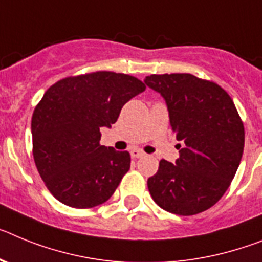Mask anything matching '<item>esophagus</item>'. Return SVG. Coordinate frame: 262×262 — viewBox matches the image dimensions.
<instances>
[{
    "instance_id": "34e87169",
    "label": "esophagus",
    "mask_w": 262,
    "mask_h": 262,
    "mask_svg": "<svg viewBox=\"0 0 262 262\" xmlns=\"http://www.w3.org/2000/svg\"><path fill=\"white\" fill-rule=\"evenodd\" d=\"M130 156H132V158H141V157H144L145 156V153L144 151H141L140 149H133V150H130Z\"/></svg>"
}]
</instances>
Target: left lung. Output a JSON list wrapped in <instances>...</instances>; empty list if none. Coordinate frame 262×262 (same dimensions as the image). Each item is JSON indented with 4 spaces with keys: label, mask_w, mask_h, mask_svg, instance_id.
Returning <instances> with one entry per match:
<instances>
[{
    "label": "left lung",
    "mask_w": 262,
    "mask_h": 262,
    "mask_svg": "<svg viewBox=\"0 0 262 262\" xmlns=\"http://www.w3.org/2000/svg\"><path fill=\"white\" fill-rule=\"evenodd\" d=\"M147 87L161 93L178 144L175 163L162 159L147 179L161 208L190 216L219 202L231 185L244 150V125L228 93L191 74L150 75Z\"/></svg>",
    "instance_id": "8db88e82"
}]
</instances>
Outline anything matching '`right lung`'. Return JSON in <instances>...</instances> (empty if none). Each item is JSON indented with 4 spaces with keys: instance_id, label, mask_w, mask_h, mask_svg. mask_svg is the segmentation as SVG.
Returning <instances> with one entry per match:
<instances>
[{
    "instance_id": "obj_1",
    "label": "right lung",
    "mask_w": 262,
    "mask_h": 262,
    "mask_svg": "<svg viewBox=\"0 0 262 262\" xmlns=\"http://www.w3.org/2000/svg\"><path fill=\"white\" fill-rule=\"evenodd\" d=\"M145 88L130 75L99 71L66 77L46 91L31 118L33 156L59 202L92 208L112 196L130 169V154L100 145V128H111Z\"/></svg>"
}]
</instances>
